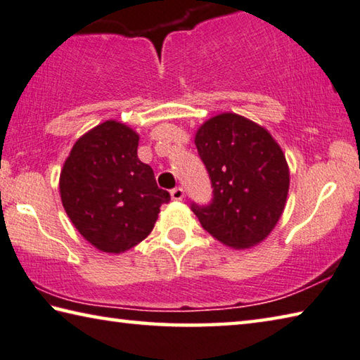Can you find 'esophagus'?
Masks as SVG:
<instances>
[{
    "label": "esophagus",
    "mask_w": 360,
    "mask_h": 360,
    "mask_svg": "<svg viewBox=\"0 0 360 360\" xmlns=\"http://www.w3.org/2000/svg\"><path fill=\"white\" fill-rule=\"evenodd\" d=\"M184 196H185V191L181 186H175L174 190H170V198H172V200H181Z\"/></svg>",
    "instance_id": "obj_1"
}]
</instances>
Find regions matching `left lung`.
<instances>
[{"label": "left lung", "mask_w": 360, "mask_h": 360, "mask_svg": "<svg viewBox=\"0 0 360 360\" xmlns=\"http://www.w3.org/2000/svg\"><path fill=\"white\" fill-rule=\"evenodd\" d=\"M196 147L213 188L209 204L191 202L202 228L234 248L262 242L285 209L289 169L269 132L237 113L200 126Z\"/></svg>", "instance_id": "8db88e82"}]
</instances>
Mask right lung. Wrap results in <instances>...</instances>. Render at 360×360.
I'll use <instances>...</instances> for the list:
<instances>
[{
	"label": "right lung",
	"mask_w": 360,
	"mask_h": 360,
	"mask_svg": "<svg viewBox=\"0 0 360 360\" xmlns=\"http://www.w3.org/2000/svg\"><path fill=\"white\" fill-rule=\"evenodd\" d=\"M139 136L123 123H101L82 136L60 175L61 202L84 238L105 253H123L153 229L162 204L153 169L137 158Z\"/></svg>",
	"instance_id": "add662e5"
}]
</instances>
